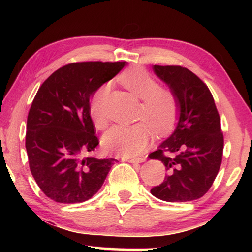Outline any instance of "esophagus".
Wrapping results in <instances>:
<instances>
[{
  "mask_svg": "<svg viewBox=\"0 0 252 252\" xmlns=\"http://www.w3.org/2000/svg\"><path fill=\"white\" fill-rule=\"evenodd\" d=\"M123 160L130 163H142L145 161V158H125Z\"/></svg>",
  "mask_w": 252,
  "mask_h": 252,
  "instance_id": "esophagus-1",
  "label": "esophagus"
}]
</instances>
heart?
<instances>
[{
  "mask_svg": "<svg viewBox=\"0 0 252 252\" xmlns=\"http://www.w3.org/2000/svg\"><path fill=\"white\" fill-rule=\"evenodd\" d=\"M120 81L142 100L138 118L145 121L132 126L119 125L106 133L103 147L106 152L125 157H136L148 145L154 127L165 133L174 126L178 116V100L170 90L160 88L158 81L142 67H132L121 73ZM109 93V85L104 84L91 98L90 112L97 129H104L107 119L104 105Z\"/></svg>",
  "mask_w": 252,
  "mask_h": 252,
  "instance_id": "obj_1",
  "label": "heart"
}]
</instances>
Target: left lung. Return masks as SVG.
<instances>
[{
  "mask_svg": "<svg viewBox=\"0 0 252 252\" xmlns=\"http://www.w3.org/2000/svg\"><path fill=\"white\" fill-rule=\"evenodd\" d=\"M178 100L175 130L149 158L161 161L163 182L151 192L169 202L198 199L210 189L221 167L224 138L210 90L195 73L181 66L153 67Z\"/></svg>",
  "mask_w": 252,
  "mask_h": 252,
  "instance_id": "8db88e82",
  "label": "left lung"
}]
</instances>
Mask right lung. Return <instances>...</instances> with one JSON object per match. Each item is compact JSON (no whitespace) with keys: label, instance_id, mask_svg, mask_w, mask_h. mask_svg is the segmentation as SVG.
I'll return each instance as SVG.
<instances>
[{"label":"right lung","instance_id":"right-lung-1","mask_svg":"<svg viewBox=\"0 0 252 252\" xmlns=\"http://www.w3.org/2000/svg\"><path fill=\"white\" fill-rule=\"evenodd\" d=\"M126 62L63 66L41 85L27 119L26 149L36 184L62 203L83 202L99 190L115 159L84 156L98 145L90 98Z\"/></svg>","mask_w":252,"mask_h":252}]
</instances>
